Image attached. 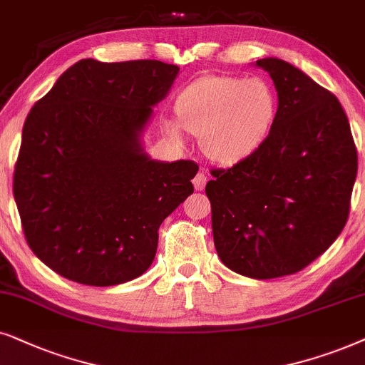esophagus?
<instances>
[{
	"mask_svg": "<svg viewBox=\"0 0 365 365\" xmlns=\"http://www.w3.org/2000/svg\"><path fill=\"white\" fill-rule=\"evenodd\" d=\"M207 182H208L207 175L203 172H198L195 175V178H193V187H195V190H203V188H205V185H207Z\"/></svg>",
	"mask_w": 365,
	"mask_h": 365,
	"instance_id": "1",
	"label": "esophagus"
}]
</instances>
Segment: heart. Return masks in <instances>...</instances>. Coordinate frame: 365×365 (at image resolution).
<instances>
[{
    "mask_svg": "<svg viewBox=\"0 0 365 365\" xmlns=\"http://www.w3.org/2000/svg\"><path fill=\"white\" fill-rule=\"evenodd\" d=\"M277 106L274 88L262 78L203 76L180 91L175 101L178 120H163L162 128L175 142H182L185 128L200 135L208 157L232 165L265 142Z\"/></svg>",
    "mask_w": 365,
    "mask_h": 365,
    "instance_id": "heart-1",
    "label": "heart"
}]
</instances>
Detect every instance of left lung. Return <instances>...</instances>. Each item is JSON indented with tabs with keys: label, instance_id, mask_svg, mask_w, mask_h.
<instances>
[{
	"label": "left lung",
	"instance_id": "left-lung-1",
	"mask_svg": "<svg viewBox=\"0 0 365 365\" xmlns=\"http://www.w3.org/2000/svg\"><path fill=\"white\" fill-rule=\"evenodd\" d=\"M255 65L279 95L274 126L250 157L212 170L205 193L220 260L264 280L305 269L341 235L357 148L346 111L329 90L284 60Z\"/></svg>",
	"mask_w": 365,
	"mask_h": 365
}]
</instances>
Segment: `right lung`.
Segmentation results:
<instances>
[{
    "label": "right lung",
    "mask_w": 365,
    "mask_h": 365,
    "mask_svg": "<svg viewBox=\"0 0 365 365\" xmlns=\"http://www.w3.org/2000/svg\"><path fill=\"white\" fill-rule=\"evenodd\" d=\"M180 68L158 60H81L38 100L23 126L13 193L38 259L78 284L137 279L162 222L193 193L192 160H150L140 132Z\"/></svg>",
    "instance_id": "right-lung-1"
}]
</instances>
